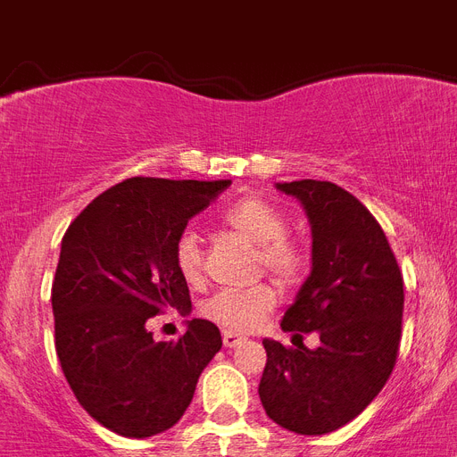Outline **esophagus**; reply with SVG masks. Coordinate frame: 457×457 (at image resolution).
Instances as JSON below:
<instances>
[{"instance_id":"obj_1","label":"esophagus","mask_w":457,"mask_h":457,"mask_svg":"<svg viewBox=\"0 0 457 457\" xmlns=\"http://www.w3.org/2000/svg\"><path fill=\"white\" fill-rule=\"evenodd\" d=\"M244 341H246V337L232 332V329H225V332H222V344H225L228 348L239 346V344H244Z\"/></svg>"}]
</instances>
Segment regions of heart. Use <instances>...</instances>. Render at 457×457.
I'll return each mask as SVG.
<instances>
[{
	"mask_svg": "<svg viewBox=\"0 0 457 457\" xmlns=\"http://www.w3.org/2000/svg\"><path fill=\"white\" fill-rule=\"evenodd\" d=\"M222 228L232 229L235 235L256 244L258 270H268L282 285H296L303 279L308 268V256L303 246L287 235L289 222L268 201L246 196L235 201L220 215ZM172 261L179 278L187 285H199L204 279V261H201L199 239L194 232H182L172 249ZM278 303V292L268 282H258L251 287L237 289H220L208 296L201 305V312L218 325L228 327L232 332H251L256 329L268 312Z\"/></svg>",
	"mask_w": 457,
	"mask_h": 457,
	"instance_id": "b5f03b06",
	"label": "heart"
}]
</instances>
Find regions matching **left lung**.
Returning a JSON list of instances; mask_svg holds the SVG:
<instances>
[{"instance_id":"left-lung-1","label":"left lung","mask_w":457,"mask_h":457,"mask_svg":"<svg viewBox=\"0 0 457 457\" xmlns=\"http://www.w3.org/2000/svg\"><path fill=\"white\" fill-rule=\"evenodd\" d=\"M303 204L312 229V270L282 318L296 348L263 339L258 396L272 422L320 436L358 418L396 365L403 275L375 215L334 182L278 185ZM315 331L320 346H303Z\"/></svg>"}]
</instances>
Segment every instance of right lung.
<instances>
[{
	"instance_id": "1",
	"label": "right lung",
	"mask_w": 457,
	"mask_h": 457,
	"mask_svg": "<svg viewBox=\"0 0 457 457\" xmlns=\"http://www.w3.org/2000/svg\"><path fill=\"white\" fill-rule=\"evenodd\" d=\"M229 185L130 178L68 225L52 285L56 355L78 403L111 432L146 439L170 429L220 351L208 320H189L178 341L154 339L146 320L192 308L172 249Z\"/></svg>"
}]
</instances>
